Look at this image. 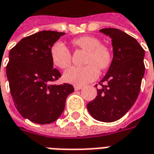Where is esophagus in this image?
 <instances>
[{
	"label": "esophagus",
	"mask_w": 154,
	"mask_h": 154,
	"mask_svg": "<svg viewBox=\"0 0 154 154\" xmlns=\"http://www.w3.org/2000/svg\"><path fill=\"white\" fill-rule=\"evenodd\" d=\"M82 88V86H77V85H76V86H74V90H75V91L81 90Z\"/></svg>",
	"instance_id": "esophagus-1"
}]
</instances>
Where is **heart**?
<instances>
[{"instance_id": "heart-1", "label": "heart", "mask_w": 154, "mask_h": 154, "mask_svg": "<svg viewBox=\"0 0 154 154\" xmlns=\"http://www.w3.org/2000/svg\"><path fill=\"white\" fill-rule=\"evenodd\" d=\"M72 44L87 51V54L83 67H69L65 71L63 79L68 83L84 85L96 80L99 76V69L101 71L109 68L112 63L113 55L110 48L94 36H82L72 40ZM50 57L53 63L59 68L67 67L72 61V54L65 44L57 41L51 47Z\"/></svg>"}]
</instances>
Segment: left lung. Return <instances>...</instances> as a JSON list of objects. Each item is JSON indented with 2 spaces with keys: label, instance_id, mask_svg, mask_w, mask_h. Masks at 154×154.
Returning a JSON list of instances; mask_svg holds the SVG:
<instances>
[{
  "label": "left lung",
  "instance_id": "obj_1",
  "mask_svg": "<svg viewBox=\"0 0 154 154\" xmlns=\"http://www.w3.org/2000/svg\"><path fill=\"white\" fill-rule=\"evenodd\" d=\"M100 31L111 38L114 57L106 75L99 82L97 97L87 107L97 120L113 122L125 116L137 100L145 71V53L135 38L118 29Z\"/></svg>",
  "mask_w": 154,
  "mask_h": 154
}]
</instances>
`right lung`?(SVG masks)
I'll list each match as a JSON object with an SVG mask.
<instances>
[{"label":"right lung","instance_id":"right-lung-1","mask_svg":"<svg viewBox=\"0 0 154 154\" xmlns=\"http://www.w3.org/2000/svg\"><path fill=\"white\" fill-rule=\"evenodd\" d=\"M64 34L38 32L22 38L9 54L6 75L15 106L23 118L36 124L55 121L74 91L71 84H53L61 73L54 68L50 49Z\"/></svg>","mask_w":154,"mask_h":154}]
</instances>
